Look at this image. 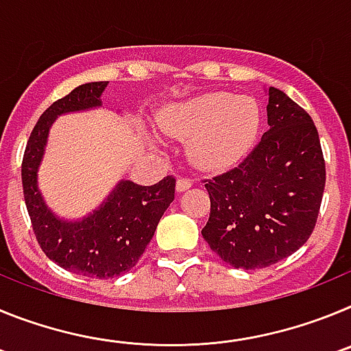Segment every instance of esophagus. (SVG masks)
I'll return each instance as SVG.
<instances>
[{
	"mask_svg": "<svg viewBox=\"0 0 351 351\" xmlns=\"http://www.w3.org/2000/svg\"><path fill=\"white\" fill-rule=\"evenodd\" d=\"M191 184H193V181H191L190 178H179L178 182H176V190H178V191L190 190Z\"/></svg>",
	"mask_w": 351,
	"mask_h": 351,
	"instance_id": "34e87169",
	"label": "esophagus"
}]
</instances>
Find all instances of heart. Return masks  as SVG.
<instances>
[{"label":"heart","mask_w":351,"mask_h":351,"mask_svg":"<svg viewBox=\"0 0 351 351\" xmlns=\"http://www.w3.org/2000/svg\"><path fill=\"white\" fill-rule=\"evenodd\" d=\"M170 137L190 141V158L204 170L234 165L251 147L260 126V108L250 96L214 91L167 110L160 119Z\"/></svg>","instance_id":"heart-1"}]
</instances>
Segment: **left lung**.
Listing matches in <instances>:
<instances>
[{
  "label": "left lung",
  "instance_id": "left-lung-1",
  "mask_svg": "<svg viewBox=\"0 0 351 351\" xmlns=\"http://www.w3.org/2000/svg\"><path fill=\"white\" fill-rule=\"evenodd\" d=\"M269 130L237 167L204 179L210 198L202 235L235 269L269 267L313 234L325 188L318 130L283 91L269 89Z\"/></svg>",
  "mask_w": 351,
  "mask_h": 351
}]
</instances>
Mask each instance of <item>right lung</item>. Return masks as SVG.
<instances>
[{
	"label": "right lung",
	"mask_w": 351,
	"mask_h": 351,
	"mask_svg": "<svg viewBox=\"0 0 351 351\" xmlns=\"http://www.w3.org/2000/svg\"><path fill=\"white\" fill-rule=\"evenodd\" d=\"M107 84H82L54 101L27 138L21 170L27 214L43 253L60 267L96 280L125 274L135 267L176 195L173 176L153 186L123 181L100 209L75 223L61 221L43 204L36 188V169L52 121L60 114L98 107Z\"/></svg>",
	"instance_id": "obj_1"
}]
</instances>
